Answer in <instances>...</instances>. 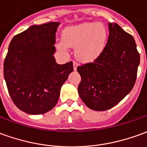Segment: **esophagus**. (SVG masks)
<instances>
[{"mask_svg": "<svg viewBox=\"0 0 147 147\" xmlns=\"http://www.w3.org/2000/svg\"><path fill=\"white\" fill-rule=\"evenodd\" d=\"M73 64H74V69L76 70V69H77V67H78V62H76V61H74Z\"/></svg>", "mask_w": 147, "mask_h": 147, "instance_id": "1", "label": "esophagus"}]
</instances>
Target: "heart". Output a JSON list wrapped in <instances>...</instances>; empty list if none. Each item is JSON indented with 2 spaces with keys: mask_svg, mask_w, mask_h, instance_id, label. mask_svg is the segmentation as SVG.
<instances>
[{
  "mask_svg": "<svg viewBox=\"0 0 147 147\" xmlns=\"http://www.w3.org/2000/svg\"><path fill=\"white\" fill-rule=\"evenodd\" d=\"M107 33L101 23L85 22L67 27L62 33V41L57 44L61 50L75 47L78 60L90 62L98 58L106 46Z\"/></svg>",
  "mask_w": 147,
  "mask_h": 147,
  "instance_id": "b5f03b06",
  "label": "heart"
}]
</instances>
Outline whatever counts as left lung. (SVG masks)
<instances>
[{"label":"left lung","instance_id":"obj_1","mask_svg":"<svg viewBox=\"0 0 147 147\" xmlns=\"http://www.w3.org/2000/svg\"><path fill=\"white\" fill-rule=\"evenodd\" d=\"M140 55L129 33L116 23H109V37L102 53L93 62L81 65L80 98L90 109L109 110L133 89Z\"/></svg>","mask_w":147,"mask_h":147}]
</instances>
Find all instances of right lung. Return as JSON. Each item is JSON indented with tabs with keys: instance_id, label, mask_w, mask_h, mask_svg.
I'll list each match as a JSON object with an SVG mask.
<instances>
[{
	"instance_id": "add662e5",
	"label": "right lung",
	"mask_w": 147,
	"mask_h": 147,
	"mask_svg": "<svg viewBox=\"0 0 147 147\" xmlns=\"http://www.w3.org/2000/svg\"><path fill=\"white\" fill-rule=\"evenodd\" d=\"M59 22L32 25L10 42L4 61V77L12 101L29 114L52 110L61 87L74 70L73 61L57 63L54 57Z\"/></svg>"
}]
</instances>
